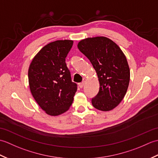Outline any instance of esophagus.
I'll return each mask as SVG.
<instances>
[{"mask_svg":"<svg viewBox=\"0 0 158 158\" xmlns=\"http://www.w3.org/2000/svg\"><path fill=\"white\" fill-rule=\"evenodd\" d=\"M84 83H85V82L84 81H83V82H81V83H79V87L80 88H82L83 86H84Z\"/></svg>","mask_w":158,"mask_h":158,"instance_id":"esophagus-1","label":"esophagus"}]
</instances>
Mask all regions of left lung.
I'll use <instances>...</instances> for the list:
<instances>
[{
  "label": "left lung",
  "instance_id": "8db88e82",
  "mask_svg": "<svg viewBox=\"0 0 158 158\" xmlns=\"http://www.w3.org/2000/svg\"><path fill=\"white\" fill-rule=\"evenodd\" d=\"M95 69L100 83L99 92L92 99L94 108L111 110L122 102L130 82V68L126 56L115 42L105 36L80 41L77 45Z\"/></svg>",
  "mask_w": 158,
  "mask_h": 158
}]
</instances>
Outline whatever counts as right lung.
<instances>
[{"label": "right lung", "mask_w": 158, "mask_h": 158, "mask_svg": "<svg viewBox=\"0 0 158 158\" xmlns=\"http://www.w3.org/2000/svg\"><path fill=\"white\" fill-rule=\"evenodd\" d=\"M73 44L72 40H58L44 46L32 59L28 82L33 98L51 116L67 111L77 91V84L65 62Z\"/></svg>", "instance_id": "right-lung-1"}]
</instances>
